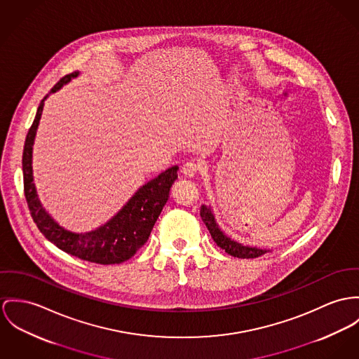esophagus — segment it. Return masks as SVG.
Listing matches in <instances>:
<instances>
[{
	"label": "esophagus",
	"mask_w": 359,
	"mask_h": 359,
	"mask_svg": "<svg viewBox=\"0 0 359 359\" xmlns=\"http://www.w3.org/2000/svg\"><path fill=\"white\" fill-rule=\"evenodd\" d=\"M198 172H199V165L195 161H189V163H186L184 165L182 166V173L186 177L191 179L194 176H196Z\"/></svg>",
	"instance_id": "1"
}]
</instances>
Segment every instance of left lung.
Wrapping results in <instances>:
<instances>
[{
  "mask_svg": "<svg viewBox=\"0 0 359 359\" xmlns=\"http://www.w3.org/2000/svg\"><path fill=\"white\" fill-rule=\"evenodd\" d=\"M201 217L202 221L205 222V225L208 226L213 241L217 243L219 248L225 250V252H228L232 257H238V258H257L264 255L265 252H268L269 250H264V248H250V246H243L235 241H232L231 238H228L217 225V222L215 220V215L212 212V209L206 205H202L201 208Z\"/></svg>",
  "mask_w": 359,
  "mask_h": 359,
  "instance_id": "obj_1",
  "label": "left lung"
}]
</instances>
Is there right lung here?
<instances>
[{
  "label": "right lung",
  "mask_w": 359,
  "mask_h": 359,
  "mask_svg": "<svg viewBox=\"0 0 359 359\" xmlns=\"http://www.w3.org/2000/svg\"><path fill=\"white\" fill-rule=\"evenodd\" d=\"M78 75V71L65 75L52 88V93L60 90L65 83ZM46 98L48 95L38 107L34 123L28 130L23 150L25 195L31 217L45 238L60 250L88 262L101 265L121 264L130 259L147 242L156 221L165 206L170 187L177 179L179 166H170L165 172L142 186L123 209L100 228L86 233L67 231L58 225L41 205L32 176V146Z\"/></svg>",
  "instance_id": "1"
}]
</instances>
